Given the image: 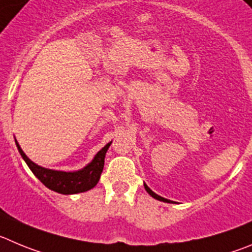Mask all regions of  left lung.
I'll return each mask as SVG.
<instances>
[{"label":"left lung","instance_id":"obj_1","mask_svg":"<svg viewBox=\"0 0 252 252\" xmlns=\"http://www.w3.org/2000/svg\"><path fill=\"white\" fill-rule=\"evenodd\" d=\"M144 188H145V190H147V191H148V194H149L150 196H153V197H154V199H157V200L164 201V203H171V201H170V200H168V199H164V197L159 196L158 194H155L154 191H152V190L149 189V187H148L147 184H144Z\"/></svg>","mask_w":252,"mask_h":252}]
</instances>
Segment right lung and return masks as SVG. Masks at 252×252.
<instances>
[{
	"label": "right lung",
	"mask_w": 252,
	"mask_h": 252,
	"mask_svg": "<svg viewBox=\"0 0 252 252\" xmlns=\"http://www.w3.org/2000/svg\"><path fill=\"white\" fill-rule=\"evenodd\" d=\"M15 142L16 145H17V149L18 152H20L21 157L23 158V160L26 161L28 168L32 170V173L41 180V183H43L48 189L64 195L84 192L87 191V190L93 189V188L97 185V183L99 182L100 174H102L103 171V166H104L105 153H107L108 148L112 144V142H110L108 143L104 148H102V149L95 154L93 160H92L88 165L84 166L83 169H81V170L61 171L42 168V166L34 164L33 161L31 160L27 155L23 153V150L21 149L17 140H15Z\"/></svg>",
	"instance_id": "add662e5"
}]
</instances>
